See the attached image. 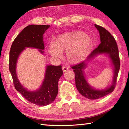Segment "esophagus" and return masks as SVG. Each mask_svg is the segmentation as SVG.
I'll use <instances>...</instances> for the list:
<instances>
[{"label": "esophagus", "mask_w": 129, "mask_h": 129, "mask_svg": "<svg viewBox=\"0 0 129 129\" xmlns=\"http://www.w3.org/2000/svg\"><path fill=\"white\" fill-rule=\"evenodd\" d=\"M62 69L63 72H66L67 71H68V70L69 69V68L64 66V67H63L62 68Z\"/></svg>", "instance_id": "34e87169"}]
</instances>
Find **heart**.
Listing matches in <instances>:
<instances>
[{
    "instance_id": "b5f03b06",
    "label": "heart",
    "mask_w": 129,
    "mask_h": 129,
    "mask_svg": "<svg viewBox=\"0 0 129 129\" xmlns=\"http://www.w3.org/2000/svg\"><path fill=\"white\" fill-rule=\"evenodd\" d=\"M93 47L92 40L82 31H74L60 35L55 42H51L47 47L49 54L54 59H60L62 52H67V58L71 63H77L84 60Z\"/></svg>"
}]
</instances>
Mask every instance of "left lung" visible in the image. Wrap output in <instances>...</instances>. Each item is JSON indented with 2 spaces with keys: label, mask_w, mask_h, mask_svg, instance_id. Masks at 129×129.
I'll return each instance as SVG.
<instances>
[{
  "label": "left lung",
  "mask_w": 129,
  "mask_h": 129,
  "mask_svg": "<svg viewBox=\"0 0 129 129\" xmlns=\"http://www.w3.org/2000/svg\"><path fill=\"white\" fill-rule=\"evenodd\" d=\"M99 30L101 43L89 54L87 59L72 67L75 73L76 86L79 93L89 100H96L109 94L114 90L120 68V60L117 44L114 38L104 28L94 24ZM100 54H105L110 58L113 68V77L112 84L108 88L103 89H95L91 87L86 80L84 69L89 61Z\"/></svg>",
  "instance_id": "1"
}]
</instances>
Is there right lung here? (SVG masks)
Instances as JSON below:
<instances>
[{
    "instance_id": "add662e5",
    "label": "right lung",
    "mask_w": 129,
    "mask_h": 129,
    "mask_svg": "<svg viewBox=\"0 0 129 129\" xmlns=\"http://www.w3.org/2000/svg\"><path fill=\"white\" fill-rule=\"evenodd\" d=\"M49 27L50 25L35 24L26 27L15 38L10 52L9 69L15 89L27 101L39 106H46L55 100L58 93V81L63 74L62 67L47 65L42 84L38 89L31 91L24 87L19 80L16 65L19 56L26 48L38 49L41 54L44 53L43 35Z\"/></svg>"
}]
</instances>
